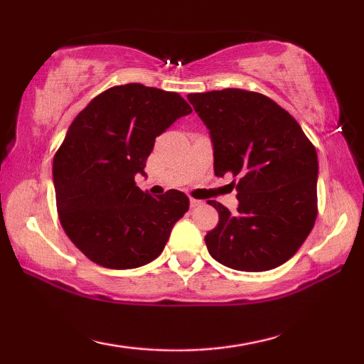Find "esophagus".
I'll list each match as a JSON object with an SVG mask.
<instances>
[{"label": "esophagus", "mask_w": 364, "mask_h": 364, "mask_svg": "<svg viewBox=\"0 0 364 364\" xmlns=\"http://www.w3.org/2000/svg\"><path fill=\"white\" fill-rule=\"evenodd\" d=\"M189 204H191V207H199V205H202V200H197V199H191V202H189Z\"/></svg>", "instance_id": "obj_1"}]
</instances>
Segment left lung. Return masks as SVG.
Here are the masks:
<instances>
[{"label": "left lung", "instance_id": "8db88e82", "mask_svg": "<svg viewBox=\"0 0 364 364\" xmlns=\"http://www.w3.org/2000/svg\"><path fill=\"white\" fill-rule=\"evenodd\" d=\"M213 146L215 175L237 176V212L215 200L218 225L205 244L215 260L239 271L286 263L316 220L318 156L297 120L273 100L226 88L188 95Z\"/></svg>", "mask_w": 364, "mask_h": 364}]
</instances>
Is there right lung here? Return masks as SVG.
Instances as JSON below:
<instances>
[{"label":"right lung","instance_id":"right-lung-1","mask_svg":"<svg viewBox=\"0 0 364 364\" xmlns=\"http://www.w3.org/2000/svg\"><path fill=\"white\" fill-rule=\"evenodd\" d=\"M191 112L178 93L128 83L96 96L72 122L53 181L60 225L91 262L132 269L162 254L189 199L176 189L152 197L134 176L146 175L159 134Z\"/></svg>","mask_w":364,"mask_h":364}]
</instances>
